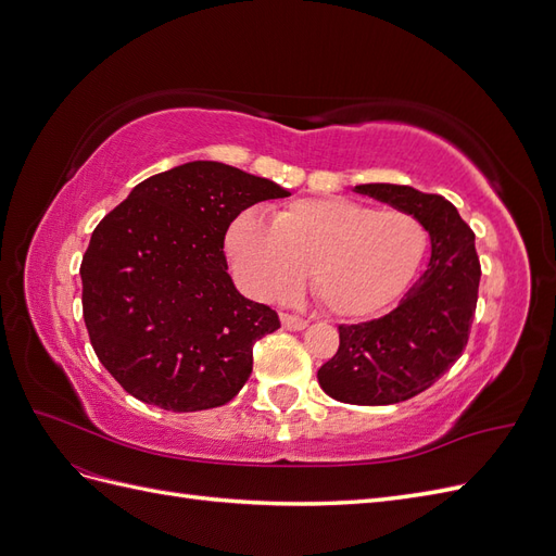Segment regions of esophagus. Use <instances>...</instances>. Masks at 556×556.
<instances>
[{
	"label": "esophagus",
	"mask_w": 556,
	"mask_h": 556,
	"mask_svg": "<svg viewBox=\"0 0 556 556\" xmlns=\"http://www.w3.org/2000/svg\"><path fill=\"white\" fill-rule=\"evenodd\" d=\"M280 323H282L285 329H290V331H301V329L308 327V319L299 317V315H290V313H282Z\"/></svg>",
	"instance_id": "1"
}]
</instances>
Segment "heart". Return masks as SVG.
<instances>
[{
  "mask_svg": "<svg viewBox=\"0 0 556 556\" xmlns=\"http://www.w3.org/2000/svg\"><path fill=\"white\" fill-rule=\"evenodd\" d=\"M225 250L243 288L264 301H288L308 271L317 304L359 317L406 288L427 250V229L408 211L371 208L343 197L296 199L271 225L243 211Z\"/></svg>",
  "mask_w": 556,
  "mask_h": 556,
  "instance_id": "1",
  "label": "heart"
}]
</instances>
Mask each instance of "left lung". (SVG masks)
I'll return each mask as SVG.
<instances>
[{"label": "left lung", "mask_w": 556, "mask_h": 556, "mask_svg": "<svg viewBox=\"0 0 556 556\" xmlns=\"http://www.w3.org/2000/svg\"><path fill=\"white\" fill-rule=\"evenodd\" d=\"M355 192L413 213L429 231L431 257L392 313L339 327V350L319 366L317 380L336 401L390 406L429 390L462 357L478 304L480 260L476 233L445 197L390 182L357 185Z\"/></svg>", "instance_id": "left-lung-1"}]
</instances>
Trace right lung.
<instances>
[{
  "label": "right lung",
  "mask_w": 556,
  "mask_h": 556,
  "mask_svg": "<svg viewBox=\"0 0 556 556\" xmlns=\"http://www.w3.org/2000/svg\"><path fill=\"white\" fill-rule=\"evenodd\" d=\"M290 192L223 162L150 176L92 231L83 317L94 355L134 399L174 413L225 406L252 345L280 327L227 274L225 233L257 201Z\"/></svg>",
  "instance_id": "add662e5"
}]
</instances>
